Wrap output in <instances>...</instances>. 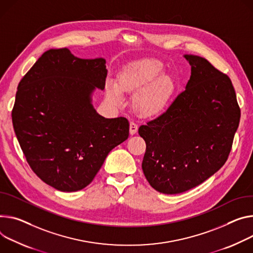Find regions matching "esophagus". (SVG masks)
<instances>
[{
    "instance_id": "34e87169",
    "label": "esophagus",
    "mask_w": 253,
    "mask_h": 253,
    "mask_svg": "<svg viewBox=\"0 0 253 253\" xmlns=\"http://www.w3.org/2000/svg\"><path fill=\"white\" fill-rule=\"evenodd\" d=\"M129 129H130V134L133 135L137 132V130H138V125H137L135 122H130Z\"/></svg>"
}]
</instances>
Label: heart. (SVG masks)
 Here are the masks:
<instances>
[{"label": "heart", "instance_id": "heart-1", "mask_svg": "<svg viewBox=\"0 0 253 253\" xmlns=\"http://www.w3.org/2000/svg\"><path fill=\"white\" fill-rule=\"evenodd\" d=\"M164 73L165 67L159 61L142 60L125 71L118 83H109L108 94L120 101L122 90L137 91L133 99L135 111L142 117H156L169 107L175 90L173 80Z\"/></svg>", "mask_w": 253, "mask_h": 253}]
</instances>
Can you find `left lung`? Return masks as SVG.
<instances>
[{
	"label": "left lung",
	"instance_id": "left-lung-1",
	"mask_svg": "<svg viewBox=\"0 0 253 253\" xmlns=\"http://www.w3.org/2000/svg\"><path fill=\"white\" fill-rule=\"evenodd\" d=\"M185 57L192 66L186 89L138 129L146 143L143 173L168 195L199 186L224 166L240 121L230 78L204 57Z\"/></svg>",
	"mask_w": 253,
	"mask_h": 253
}]
</instances>
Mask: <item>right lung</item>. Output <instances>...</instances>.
I'll use <instances>...</instances> for the list:
<instances>
[{
  "mask_svg": "<svg viewBox=\"0 0 253 253\" xmlns=\"http://www.w3.org/2000/svg\"><path fill=\"white\" fill-rule=\"evenodd\" d=\"M105 63L49 49L18 84L12 110L17 139L31 169L58 191L89 185L109 152L129 136L126 118L106 119L90 104L93 90L105 87Z\"/></svg>",
  "mask_w": 253,
  "mask_h": 253,
  "instance_id": "obj_1",
  "label": "right lung"
}]
</instances>
